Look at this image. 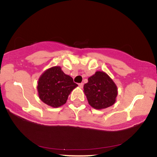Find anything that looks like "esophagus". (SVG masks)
Masks as SVG:
<instances>
[{
  "label": "esophagus",
  "instance_id": "esophagus-1",
  "mask_svg": "<svg viewBox=\"0 0 157 157\" xmlns=\"http://www.w3.org/2000/svg\"><path fill=\"white\" fill-rule=\"evenodd\" d=\"M79 87H80V89H82V87H83V83H82V82L79 83Z\"/></svg>",
  "mask_w": 157,
  "mask_h": 157
}]
</instances>
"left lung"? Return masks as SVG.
<instances>
[{
    "instance_id": "8db88e82",
    "label": "left lung",
    "mask_w": 157,
    "mask_h": 157,
    "mask_svg": "<svg viewBox=\"0 0 157 157\" xmlns=\"http://www.w3.org/2000/svg\"><path fill=\"white\" fill-rule=\"evenodd\" d=\"M83 89L89 104L97 110L113 105L118 94L117 85L103 71H97L94 75L89 77Z\"/></svg>"
}]
</instances>
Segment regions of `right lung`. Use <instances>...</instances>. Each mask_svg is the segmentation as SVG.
Instances as JSON below:
<instances>
[{"label":"right lung","instance_id":"right-lung-1","mask_svg":"<svg viewBox=\"0 0 157 157\" xmlns=\"http://www.w3.org/2000/svg\"><path fill=\"white\" fill-rule=\"evenodd\" d=\"M77 86L72 77L66 75L60 66H56L40 76L37 89L41 101L52 108H58L66 103L68 95Z\"/></svg>","mask_w":157,"mask_h":157}]
</instances>
